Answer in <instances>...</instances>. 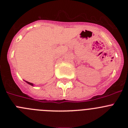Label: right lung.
<instances>
[{
  "label": "right lung",
  "mask_w": 128,
  "mask_h": 128,
  "mask_svg": "<svg viewBox=\"0 0 128 128\" xmlns=\"http://www.w3.org/2000/svg\"><path fill=\"white\" fill-rule=\"evenodd\" d=\"M26 81V82H27V83H28V84H30V85L33 86V84H32V83H31V82H28V81Z\"/></svg>",
  "instance_id": "right-lung-1"
}]
</instances>
